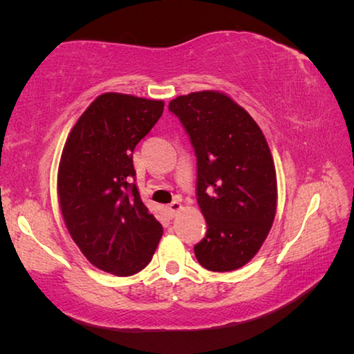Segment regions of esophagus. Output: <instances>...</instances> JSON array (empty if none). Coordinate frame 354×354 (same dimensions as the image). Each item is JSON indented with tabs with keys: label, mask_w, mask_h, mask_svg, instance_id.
Listing matches in <instances>:
<instances>
[{
	"label": "esophagus",
	"mask_w": 354,
	"mask_h": 354,
	"mask_svg": "<svg viewBox=\"0 0 354 354\" xmlns=\"http://www.w3.org/2000/svg\"><path fill=\"white\" fill-rule=\"evenodd\" d=\"M181 209H183V205H181V203H179V201H176V200L171 201L170 205L167 206V211H169L170 217H175V215H176L179 211H181Z\"/></svg>",
	"instance_id": "34e87169"
}]
</instances>
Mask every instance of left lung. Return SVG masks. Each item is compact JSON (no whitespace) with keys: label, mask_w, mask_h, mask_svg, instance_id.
Instances as JSON below:
<instances>
[{"label":"left lung","mask_w":354,"mask_h":354,"mask_svg":"<svg viewBox=\"0 0 354 354\" xmlns=\"http://www.w3.org/2000/svg\"><path fill=\"white\" fill-rule=\"evenodd\" d=\"M169 109L196 154V201L207 223L196 259L211 272L237 270L259 251L277 214L270 148L253 117L226 93L181 95Z\"/></svg>","instance_id":"8db88e82"}]
</instances>
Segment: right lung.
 <instances>
[{
  "mask_svg": "<svg viewBox=\"0 0 354 354\" xmlns=\"http://www.w3.org/2000/svg\"><path fill=\"white\" fill-rule=\"evenodd\" d=\"M162 112V100L103 93L62 149L57 195L65 226L92 266L117 277L145 268L162 237V225L131 183L134 148Z\"/></svg>",
  "mask_w": 354,
  "mask_h": 354,
  "instance_id": "obj_1",
  "label": "right lung"
}]
</instances>
